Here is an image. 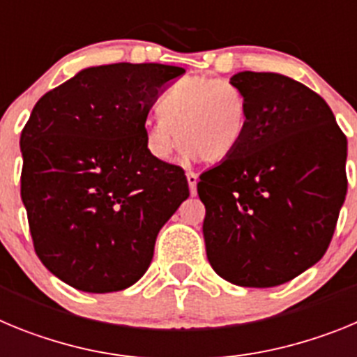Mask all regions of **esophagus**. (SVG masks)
<instances>
[{
	"label": "esophagus",
	"mask_w": 357,
	"mask_h": 357,
	"mask_svg": "<svg viewBox=\"0 0 357 357\" xmlns=\"http://www.w3.org/2000/svg\"><path fill=\"white\" fill-rule=\"evenodd\" d=\"M185 176H188V184H189V191H191V195H197L198 175L195 172H188L185 173Z\"/></svg>",
	"instance_id": "esophagus-1"
}]
</instances>
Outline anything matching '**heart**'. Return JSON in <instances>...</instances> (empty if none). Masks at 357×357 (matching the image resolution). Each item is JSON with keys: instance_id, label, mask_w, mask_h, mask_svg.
<instances>
[{"instance_id": "heart-1", "label": "heart", "mask_w": 357, "mask_h": 357, "mask_svg": "<svg viewBox=\"0 0 357 357\" xmlns=\"http://www.w3.org/2000/svg\"><path fill=\"white\" fill-rule=\"evenodd\" d=\"M160 109L164 116L144 125L148 150L159 159H169L181 137L189 155L223 162L238 151L248 130L247 102L223 78L176 80L164 91Z\"/></svg>"}]
</instances>
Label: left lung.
<instances>
[{"label": "left lung", "mask_w": 357, "mask_h": 357, "mask_svg": "<svg viewBox=\"0 0 357 357\" xmlns=\"http://www.w3.org/2000/svg\"><path fill=\"white\" fill-rule=\"evenodd\" d=\"M230 84L248 107L234 155L202 173L214 272L245 288L284 284L324 257L347 195V137L326 100L277 73Z\"/></svg>", "instance_id": "left-lung-1"}]
</instances>
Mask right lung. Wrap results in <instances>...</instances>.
I'll return each instance as SVG.
<instances>
[{"label":"right lung","mask_w":357,"mask_h":357,"mask_svg":"<svg viewBox=\"0 0 357 357\" xmlns=\"http://www.w3.org/2000/svg\"><path fill=\"white\" fill-rule=\"evenodd\" d=\"M184 73L98 66L31 110L21 132V198L37 257L66 284L110 293L137 282L159 230L189 197L184 169L151 155L144 137L157 94Z\"/></svg>","instance_id":"right-lung-1"}]
</instances>
